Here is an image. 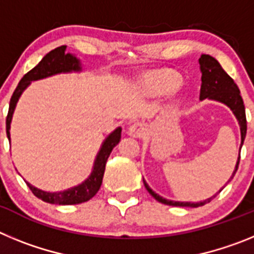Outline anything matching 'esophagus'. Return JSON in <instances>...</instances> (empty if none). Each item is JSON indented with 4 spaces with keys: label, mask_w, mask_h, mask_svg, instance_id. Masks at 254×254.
<instances>
[{
    "label": "esophagus",
    "mask_w": 254,
    "mask_h": 254,
    "mask_svg": "<svg viewBox=\"0 0 254 254\" xmlns=\"http://www.w3.org/2000/svg\"><path fill=\"white\" fill-rule=\"evenodd\" d=\"M145 131H146V128H145L143 123L134 122L128 127L127 133H128L129 136H132V137H142L143 134H145Z\"/></svg>",
    "instance_id": "esophagus-1"
}]
</instances>
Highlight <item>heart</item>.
I'll return each mask as SVG.
<instances>
[{"label": "heart", "instance_id": "obj_1", "mask_svg": "<svg viewBox=\"0 0 254 254\" xmlns=\"http://www.w3.org/2000/svg\"><path fill=\"white\" fill-rule=\"evenodd\" d=\"M147 86L156 94H165L176 90L181 85V78L176 72L165 69L159 72L152 73L146 80Z\"/></svg>", "mask_w": 254, "mask_h": 254}]
</instances>
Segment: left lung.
Segmentation results:
<instances>
[{
	"label": "left lung",
	"mask_w": 254,
	"mask_h": 254,
	"mask_svg": "<svg viewBox=\"0 0 254 254\" xmlns=\"http://www.w3.org/2000/svg\"><path fill=\"white\" fill-rule=\"evenodd\" d=\"M199 68H201V90H199V99H212L216 102L224 103L228 105L233 111L234 116L237 117L239 126H241V134H242V142L241 149L243 145V141L246 138L247 133V120H246V108H244L243 99L241 96V91L238 89L237 84L234 82L230 76L223 69V67L220 66V64L215 60L214 57H211L208 55H202L198 60ZM239 159H241V150H239V158H238L237 165H235V170L233 172V176L230 177L229 182L232 181L234 177L235 172L238 170V165H239ZM145 188L147 190L150 194L154 197L156 201L164 203V205L169 206H179V207H198V206H203L205 203L210 202L214 197L205 199L202 202H179V201H170V199H165L158 193H155L154 190L147 186V183L143 181ZM223 190V188H221ZM221 190L219 192H221Z\"/></svg>",
	"instance_id": "8db88e82"
}]
</instances>
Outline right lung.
<instances>
[{
	"mask_svg": "<svg viewBox=\"0 0 254 254\" xmlns=\"http://www.w3.org/2000/svg\"><path fill=\"white\" fill-rule=\"evenodd\" d=\"M80 69H81L80 61L71 53H66V46H61L47 53L43 60L40 61L34 68L30 69L28 73H25V76L20 80L19 85H17L12 96H11L7 118H6V132H7L8 140H10V123L11 120H12V114L13 111H15V107H16V103L22 91L30 85L31 81L48 77V76L56 75V73L71 72V71H80ZM121 132H122V128L118 127L105 138L102 145V149H100L99 154L96 156V160L94 163V169L91 172L90 177L85 182H82L81 185L69 188V190H64V192H53V193L38 190V188L33 187L30 183L26 182L28 187L30 188L31 192L38 198H40L44 202L53 203V205H77V203L86 202V201H89V199L95 196L96 192L99 190L100 186H102L105 164H107V160L113 147L120 142Z\"/></svg>",
	"mask_w": 254,
	"mask_h": 254,
	"instance_id": "add662e5",
	"label": "right lung"
}]
</instances>
